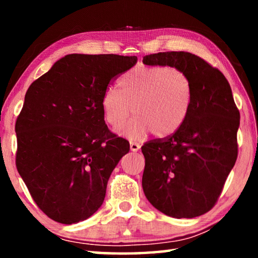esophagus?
Segmentation results:
<instances>
[{
	"instance_id": "34e87169",
	"label": "esophagus",
	"mask_w": 258,
	"mask_h": 258,
	"mask_svg": "<svg viewBox=\"0 0 258 258\" xmlns=\"http://www.w3.org/2000/svg\"><path fill=\"white\" fill-rule=\"evenodd\" d=\"M140 148H141V146H140L139 143H137V142H131V143H130V149H131V151L137 152V151L140 150Z\"/></svg>"
}]
</instances>
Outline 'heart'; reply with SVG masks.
Here are the masks:
<instances>
[{"instance_id": "1", "label": "heart", "mask_w": 258, "mask_h": 258, "mask_svg": "<svg viewBox=\"0 0 258 258\" xmlns=\"http://www.w3.org/2000/svg\"><path fill=\"white\" fill-rule=\"evenodd\" d=\"M119 90L108 87L101 98L104 119L121 137L140 140L154 131L168 137L184 124L192 104V85L185 73L174 67L141 66L120 76Z\"/></svg>"}]
</instances>
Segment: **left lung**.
I'll use <instances>...</instances> for the list:
<instances>
[{
	"label": "left lung",
	"mask_w": 258,
	"mask_h": 258,
	"mask_svg": "<svg viewBox=\"0 0 258 258\" xmlns=\"http://www.w3.org/2000/svg\"><path fill=\"white\" fill-rule=\"evenodd\" d=\"M142 62L180 69L192 85L184 124L141 148L143 192L165 215L200 216L215 205L237 160L240 113L232 91L223 74L190 52H159L143 56Z\"/></svg>",
	"instance_id": "left-lung-1"
}]
</instances>
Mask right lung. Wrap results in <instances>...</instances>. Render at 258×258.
I'll use <instances>...</instances> for the list:
<instances>
[{"instance_id":"add662e5","label":"right lung","mask_w":258,"mask_h":258,"mask_svg":"<svg viewBox=\"0 0 258 258\" xmlns=\"http://www.w3.org/2000/svg\"><path fill=\"white\" fill-rule=\"evenodd\" d=\"M135 55L67 54L32 83L17 118V169L41 211L55 222L84 221L101 207L130 143L104 123L101 98Z\"/></svg>"}]
</instances>
